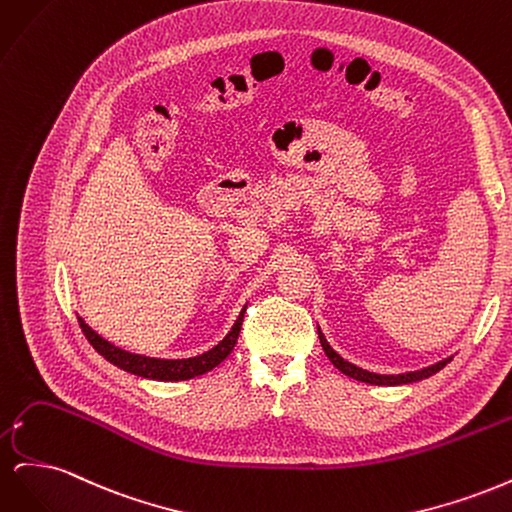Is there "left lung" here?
Returning <instances> with one entry per match:
<instances>
[{
  "label": "left lung",
  "instance_id": "left-lung-1",
  "mask_svg": "<svg viewBox=\"0 0 512 512\" xmlns=\"http://www.w3.org/2000/svg\"><path fill=\"white\" fill-rule=\"evenodd\" d=\"M318 337H320V344H322L324 354L329 356V361H331L339 371H342V374H346V376H350V378H354V380H359V382L378 384V386H399V384H410V382L425 380V378H429V376H433V374H438V371H440L446 363L453 361V356H448V359H442V361H438V363H433V365L423 367V369H416V371H406V374H374V371H367V369H363V367H356V365L350 363V361H344L342 356H339V354L331 348V344L327 342V337H324V333L320 331V327H318Z\"/></svg>",
  "mask_w": 512,
  "mask_h": 512
}]
</instances>
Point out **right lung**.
Here are the masks:
<instances>
[{"label": "right lung", "mask_w": 512, "mask_h": 512, "mask_svg": "<svg viewBox=\"0 0 512 512\" xmlns=\"http://www.w3.org/2000/svg\"><path fill=\"white\" fill-rule=\"evenodd\" d=\"M247 307V305H245ZM245 307L241 309L239 318L232 324V329L228 331V335L222 339L218 346H213L211 350L198 354V356H190V359H156V356H145V354H134L123 350L115 344L108 342L102 335H98L89 324L79 318L81 329L87 337V342L96 348L98 354H102L108 363L117 365L119 369L128 371V374L141 376L147 380H160V382H179V380H190L196 376H203L207 371H211L213 367H218L226 356L232 352L237 344V337L241 331L243 324V316H245Z\"/></svg>", "instance_id": "1"}]
</instances>
